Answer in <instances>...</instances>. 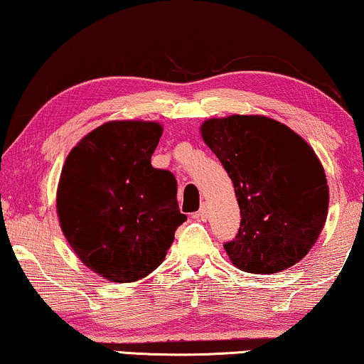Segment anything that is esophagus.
Here are the masks:
<instances>
[{
  "label": "esophagus",
  "mask_w": 364,
  "mask_h": 364,
  "mask_svg": "<svg viewBox=\"0 0 364 364\" xmlns=\"http://www.w3.org/2000/svg\"><path fill=\"white\" fill-rule=\"evenodd\" d=\"M192 218H195V220H200V221H207V218H208L207 207H205V205H202V207H200L198 212L192 215Z\"/></svg>",
  "instance_id": "esophagus-1"
}]
</instances>
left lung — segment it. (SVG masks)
Returning <instances> with one entry per match:
<instances>
[{"instance_id":"left-lung-1","label":"left lung","mask_w":364,"mask_h":364,"mask_svg":"<svg viewBox=\"0 0 364 364\" xmlns=\"http://www.w3.org/2000/svg\"><path fill=\"white\" fill-rule=\"evenodd\" d=\"M202 136L238 198L240 230L223 245L231 262L252 274L296 264L315 245L328 212L325 172L312 147L266 117L208 119Z\"/></svg>"}]
</instances>
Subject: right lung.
Listing matches in <instances>:
<instances>
[{
    "mask_svg": "<svg viewBox=\"0 0 364 364\" xmlns=\"http://www.w3.org/2000/svg\"><path fill=\"white\" fill-rule=\"evenodd\" d=\"M161 134L151 121H109L73 147L62 169V231L83 264L108 281L154 271L187 220L173 173L151 164Z\"/></svg>",
    "mask_w": 364,
    "mask_h": 364,
    "instance_id": "obj_1",
    "label": "right lung"
}]
</instances>
